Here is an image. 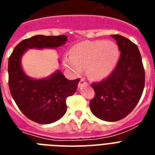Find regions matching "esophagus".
I'll use <instances>...</instances> for the list:
<instances>
[{"instance_id":"34e87169","label":"esophagus","mask_w":155,"mask_h":155,"mask_svg":"<svg viewBox=\"0 0 155 155\" xmlns=\"http://www.w3.org/2000/svg\"><path fill=\"white\" fill-rule=\"evenodd\" d=\"M84 85H87V82H86V81H85V79L81 78V80H80V81H79L78 87H81V86H84Z\"/></svg>"}]
</instances>
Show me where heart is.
Masks as SVG:
<instances>
[{
	"label": "heart",
	"mask_w": 155,
	"mask_h": 155,
	"mask_svg": "<svg viewBox=\"0 0 155 155\" xmlns=\"http://www.w3.org/2000/svg\"><path fill=\"white\" fill-rule=\"evenodd\" d=\"M120 50L112 41L103 39L83 41L74 45L71 56L64 59V63L76 74L86 68L91 78L102 80L111 75L118 64Z\"/></svg>",
	"instance_id": "b5f03b06"
}]
</instances>
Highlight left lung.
<instances>
[{"label": "left lung", "instance_id": "8db88e82", "mask_svg": "<svg viewBox=\"0 0 155 155\" xmlns=\"http://www.w3.org/2000/svg\"><path fill=\"white\" fill-rule=\"evenodd\" d=\"M111 36L116 39L120 57L108 78L92 84L95 96L90 107L97 118L114 122L128 116L139 102L145 86V71L136 44L120 35Z\"/></svg>", "mask_w": 155, "mask_h": 155}]
</instances>
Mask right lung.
<instances>
[{"mask_svg":"<svg viewBox=\"0 0 155 155\" xmlns=\"http://www.w3.org/2000/svg\"><path fill=\"white\" fill-rule=\"evenodd\" d=\"M67 40L66 35H35L20 42L9 56L8 73L12 97L21 112L36 123H53L64 116L66 99L76 92L80 79L69 81L59 69L46 78H33L22 69L21 58L29 49L58 48Z\"/></svg>","mask_w":155,"mask_h":155,"instance_id":"1","label":"right lung"}]
</instances>
